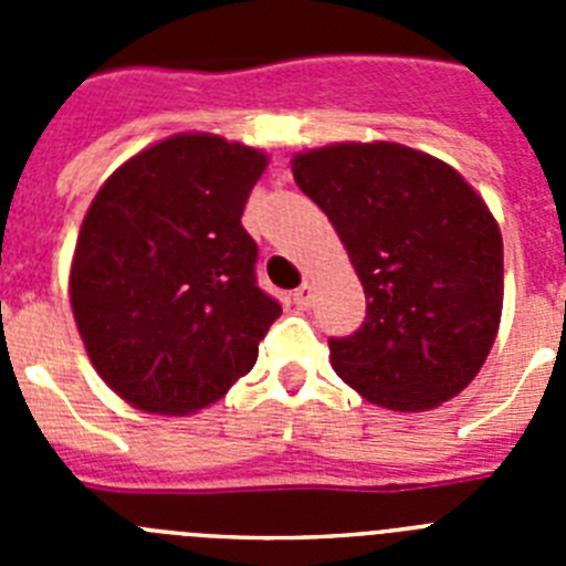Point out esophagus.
<instances>
[{"mask_svg": "<svg viewBox=\"0 0 566 566\" xmlns=\"http://www.w3.org/2000/svg\"><path fill=\"white\" fill-rule=\"evenodd\" d=\"M294 303H297L300 308H308L312 306V283H300L297 292H294Z\"/></svg>", "mask_w": 566, "mask_h": 566, "instance_id": "34e87169", "label": "esophagus"}]
</instances>
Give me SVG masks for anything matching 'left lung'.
Returning <instances> with one entry per match:
<instances>
[{
  "instance_id": "1",
  "label": "left lung",
  "mask_w": 566,
  "mask_h": 566,
  "mask_svg": "<svg viewBox=\"0 0 566 566\" xmlns=\"http://www.w3.org/2000/svg\"><path fill=\"white\" fill-rule=\"evenodd\" d=\"M365 289V323L332 337V365L388 411L437 408L468 388L502 319L496 218L462 175L391 142L332 144L292 158Z\"/></svg>"
}]
</instances>
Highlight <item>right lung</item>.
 Instances as JSON below:
<instances>
[{
    "label": "right lung",
    "mask_w": 566,
    "mask_h": 566,
    "mask_svg": "<svg viewBox=\"0 0 566 566\" xmlns=\"http://www.w3.org/2000/svg\"><path fill=\"white\" fill-rule=\"evenodd\" d=\"M260 149L181 133L109 175L84 214L70 306L98 377L133 408L184 417L252 371L280 303L240 214Z\"/></svg>",
    "instance_id": "add662e5"
}]
</instances>
